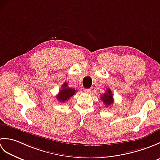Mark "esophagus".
<instances>
[{
    "mask_svg": "<svg viewBox=\"0 0 160 160\" xmlns=\"http://www.w3.org/2000/svg\"><path fill=\"white\" fill-rule=\"evenodd\" d=\"M84 93L90 94L91 93V89H84Z\"/></svg>",
    "mask_w": 160,
    "mask_h": 160,
    "instance_id": "34e87169",
    "label": "esophagus"
}]
</instances>
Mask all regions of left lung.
I'll return each mask as SVG.
<instances>
[{
    "label": "left lung",
    "mask_w": 160,
    "mask_h": 160,
    "mask_svg": "<svg viewBox=\"0 0 160 160\" xmlns=\"http://www.w3.org/2000/svg\"><path fill=\"white\" fill-rule=\"evenodd\" d=\"M106 93L101 96L100 99L103 101V103L105 104V106H110L113 102V97L111 91L108 89L106 90Z\"/></svg>",
    "instance_id": "8db88e82"
}]
</instances>
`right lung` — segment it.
Returning <instances> with one entry per match:
<instances>
[{
	"instance_id": "add662e5",
	"label": "right lung",
	"mask_w": 160,
	"mask_h": 160,
	"mask_svg": "<svg viewBox=\"0 0 160 160\" xmlns=\"http://www.w3.org/2000/svg\"><path fill=\"white\" fill-rule=\"evenodd\" d=\"M62 89L59 91L58 94L56 96L57 100H58V101L61 102H64L67 100H69L77 91V90L73 89V88L68 87V84L67 82H64L62 85Z\"/></svg>"
}]
</instances>
